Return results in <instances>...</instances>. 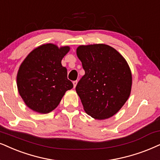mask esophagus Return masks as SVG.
I'll use <instances>...</instances> for the list:
<instances>
[{"label": "esophagus", "instance_id": "esophagus-1", "mask_svg": "<svg viewBox=\"0 0 160 160\" xmlns=\"http://www.w3.org/2000/svg\"><path fill=\"white\" fill-rule=\"evenodd\" d=\"M77 84H78V80H74V81H73V85H74V88H75Z\"/></svg>", "mask_w": 160, "mask_h": 160}]
</instances>
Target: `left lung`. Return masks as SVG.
Instances as JSON below:
<instances>
[{
	"mask_svg": "<svg viewBox=\"0 0 160 160\" xmlns=\"http://www.w3.org/2000/svg\"><path fill=\"white\" fill-rule=\"evenodd\" d=\"M77 55L85 70L76 86L85 112L96 120L110 118L130 96L132 75L128 62L106 44L80 46Z\"/></svg>",
	"mask_w": 160,
	"mask_h": 160,
	"instance_id": "left-lung-1",
	"label": "left lung"
}]
</instances>
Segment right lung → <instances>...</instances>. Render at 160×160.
Wrapping results in <instances>:
<instances>
[{
	"instance_id": "1",
	"label": "right lung",
	"mask_w": 160,
	"mask_h": 160,
	"mask_svg": "<svg viewBox=\"0 0 160 160\" xmlns=\"http://www.w3.org/2000/svg\"><path fill=\"white\" fill-rule=\"evenodd\" d=\"M69 46L59 48L46 43L28 54L17 74L18 92L25 104L40 114L57 108L66 91L73 88L68 80L67 69L61 64Z\"/></svg>"
}]
</instances>
